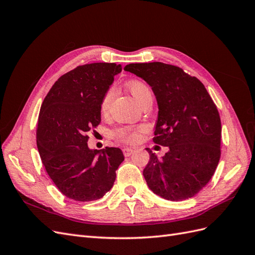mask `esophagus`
<instances>
[{
    "mask_svg": "<svg viewBox=\"0 0 255 255\" xmlns=\"http://www.w3.org/2000/svg\"><path fill=\"white\" fill-rule=\"evenodd\" d=\"M122 151H123V154H125V156H129V155H132L135 150L132 148H128L127 146V148H125Z\"/></svg>",
    "mask_w": 255,
    "mask_h": 255,
    "instance_id": "34e87169",
    "label": "esophagus"
}]
</instances>
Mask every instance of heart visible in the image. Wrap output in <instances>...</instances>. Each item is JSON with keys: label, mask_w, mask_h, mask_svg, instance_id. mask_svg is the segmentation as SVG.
Returning <instances> with one entry per match:
<instances>
[{"label": "heart", "mask_w": 255, "mask_h": 255, "mask_svg": "<svg viewBox=\"0 0 255 255\" xmlns=\"http://www.w3.org/2000/svg\"><path fill=\"white\" fill-rule=\"evenodd\" d=\"M128 88L130 91V94H132L133 97L137 100L138 103H140L146 95L151 94L149 87L146 86L144 83L139 82V81L129 82L128 85ZM114 96H115V88L114 87H111L105 92V95H104V97L102 99V102H101V112L103 114H106L110 111V107H111L112 101L114 99ZM137 132L138 130L133 129L130 128H120L115 130L114 136L117 138L118 140L130 142V141L136 140L138 138Z\"/></svg>", "instance_id": "heart-1"}]
</instances>
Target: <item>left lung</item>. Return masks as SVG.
I'll list each match as a JSON object with an SVG mask.
<instances>
[{"label": "left lung", "mask_w": 255, "mask_h": 255, "mask_svg": "<svg viewBox=\"0 0 255 255\" xmlns=\"http://www.w3.org/2000/svg\"><path fill=\"white\" fill-rule=\"evenodd\" d=\"M125 70L148 83L158 115L153 141L169 150L160 159L150 149L143 169L154 194L170 201L196 196L210 182L220 158L219 113L204 85L181 68L154 61Z\"/></svg>", "instance_id": "1"}]
</instances>
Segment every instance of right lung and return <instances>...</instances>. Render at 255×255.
Here are the masks:
<instances>
[{"label": "right lung", "instance_id": "obj_1", "mask_svg": "<svg viewBox=\"0 0 255 255\" xmlns=\"http://www.w3.org/2000/svg\"><path fill=\"white\" fill-rule=\"evenodd\" d=\"M121 65L76 67L55 82L44 98L37 126L42 164L61 194L75 201L102 198L125 160L119 148L90 149L87 134L101 122V102Z\"/></svg>", "mask_w": 255, "mask_h": 255}]
</instances>
